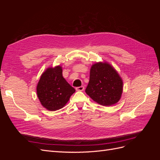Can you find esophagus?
<instances>
[{"label":"esophagus","mask_w":160,"mask_h":160,"mask_svg":"<svg viewBox=\"0 0 160 160\" xmlns=\"http://www.w3.org/2000/svg\"><path fill=\"white\" fill-rule=\"evenodd\" d=\"M84 89H85V88H84V86H80V87H77V88H76V90L77 91H83L84 90Z\"/></svg>","instance_id":"34e87169"}]
</instances>
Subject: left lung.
I'll return each mask as SVG.
<instances>
[{
    "instance_id": "8db88e82",
    "label": "left lung",
    "mask_w": 160,
    "mask_h": 160,
    "mask_svg": "<svg viewBox=\"0 0 160 160\" xmlns=\"http://www.w3.org/2000/svg\"><path fill=\"white\" fill-rule=\"evenodd\" d=\"M123 92V81L113 67L104 62L91 66L90 78L85 93L98 103L111 106L119 101Z\"/></svg>"
}]
</instances>
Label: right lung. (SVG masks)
<instances>
[{"label":"right lung","mask_w":160,"mask_h":160,"mask_svg":"<svg viewBox=\"0 0 160 160\" xmlns=\"http://www.w3.org/2000/svg\"><path fill=\"white\" fill-rule=\"evenodd\" d=\"M75 89L62 77L61 66L49 67L41 75L37 93L41 105L49 111L63 108Z\"/></svg>","instance_id":"add662e5"}]
</instances>
